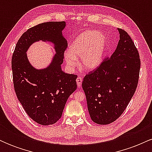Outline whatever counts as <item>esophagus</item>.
Listing matches in <instances>:
<instances>
[{"mask_svg":"<svg viewBox=\"0 0 152 152\" xmlns=\"http://www.w3.org/2000/svg\"><path fill=\"white\" fill-rule=\"evenodd\" d=\"M76 83H77V86H78V88H80V87H81V85H82V78H81V77L78 76V77L76 78Z\"/></svg>","mask_w":152,"mask_h":152,"instance_id":"obj_1","label":"esophagus"}]
</instances>
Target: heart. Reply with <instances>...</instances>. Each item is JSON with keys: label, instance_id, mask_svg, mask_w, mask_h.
<instances>
[{"label": "heart", "instance_id": "b5f03b06", "mask_svg": "<svg viewBox=\"0 0 152 152\" xmlns=\"http://www.w3.org/2000/svg\"><path fill=\"white\" fill-rule=\"evenodd\" d=\"M107 40L103 33L96 31H83L69 46L64 54L66 64L74 69L77 65L76 58L80 57L81 69L86 71L96 69L102 64Z\"/></svg>", "mask_w": 152, "mask_h": 152}]
</instances>
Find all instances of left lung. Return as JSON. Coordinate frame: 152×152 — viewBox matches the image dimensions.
Segmentation results:
<instances>
[{
	"label": "left lung",
	"mask_w": 152,
	"mask_h": 152,
	"mask_svg": "<svg viewBox=\"0 0 152 152\" xmlns=\"http://www.w3.org/2000/svg\"><path fill=\"white\" fill-rule=\"evenodd\" d=\"M118 31L120 39L114 53L86 75L82 82L91 118L98 124H109L121 116L139 81V52L126 31Z\"/></svg>",
	"instance_id": "obj_1"
}]
</instances>
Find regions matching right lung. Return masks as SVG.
I'll use <instances>...</instances> for the list:
<instances>
[{"label":"right lung","mask_w":152,"mask_h":152,"mask_svg":"<svg viewBox=\"0 0 152 152\" xmlns=\"http://www.w3.org/2000/svg\"><path fill=\"white\" fill-rule=\"evenodd\" d=\"M65 21L46 22L34 26L19 38L12 56L14 89L29 117L41 125H51L61 118L68 99L77 88L74 74L62 71L67 41L62 31ZM43 40L52 42L56 54L48 67L36 69L26 52L31 44Z\"/></svg>","instance_id":"1"}]
</instances>
